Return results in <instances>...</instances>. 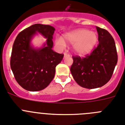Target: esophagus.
I'll return each mask as SVG.
<instances>
[{
  "label": "esophagus",
  "mask_w": 125,
  "mask_h": 125,
  "mask_svg": "<svg viewBox=\"0 0 125 125\" xmlns=\"http://www.w3.org/2000/svg\"><path fill=\"white\" fill-rule=\"evenodd\" d=\"M70 56V54H69V53H67V52H65L64 53V57H67V56Z\"/></svg>",
  "instance_id": "obj_1"
}]
</instances>
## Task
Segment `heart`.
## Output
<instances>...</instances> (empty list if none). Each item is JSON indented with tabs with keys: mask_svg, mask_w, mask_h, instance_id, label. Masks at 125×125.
Returning a JSON list of instances; mask_svg holds the SVG:
<instances>
[{
	"mask_svg": "<svg viewBox=\"0 0 125 125\" xmlns=\"http://www.w3.org/2000/svg\"><path fill=\"white\" fill-rule=\"evenodd\" d=\"M64 39L73 44L75 53L79 55H85L91 53L98 42L96 33L84 29H80L68 32L64 35ZM56 43L59 46L63 47L65 41L62 38H57Z\"/></svg>",
	"mask_w": 125,
	"mask_h": 125,
	"instance_id": "b5f03b06",
	"label": "heart"
}]
</instances>
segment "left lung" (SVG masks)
Instances as JSON below:
<instances>
[{"instance_id":"1","label":"left lung","mask_w":125,"mask_h":125,"mask_svg":"<svg viewBox=\"0 0 125 125\" xmlns=\"http://www.w3.org/2000/svg\"><path fill=\"white\" fill-rule=\"evenodd\" d=\"M98 46L84 58L73 56L71 72L75 82L88 89L100 88L111 79L118 62L115 42L107 30L96 27Z\"/></svg>"}]
</instances>
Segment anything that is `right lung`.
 <instances>
[{
  "instance_id": "obj_1",
  "label": "right lung",
  "mask_w": 125,
  "mask_h": 125,
  "mask_svg": "<svg viewBox=\"0 0 125 125\" xmlns=\"http://www.w3.org/2000/svg\"><path fill=\"white\" fill-rule=\"evenodd\" d=\"M54 30L50 25L35 24L20 32L14 41L11 68L18 83L26 90H43L54 78L56 66L63 58V54L52 50ZM37 33L47 39L43 48L39 49L31 45V40Z\"/></svg>"
}]
</instances>
